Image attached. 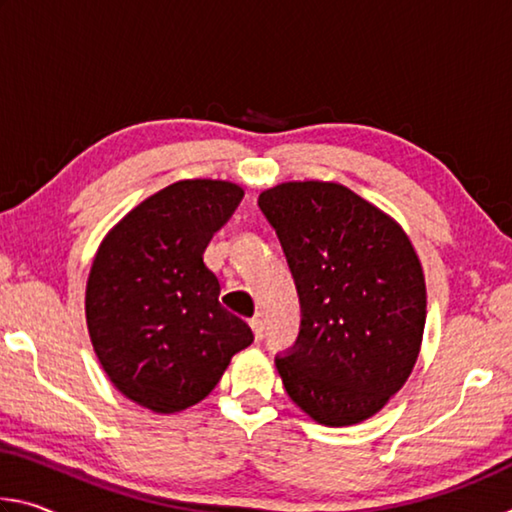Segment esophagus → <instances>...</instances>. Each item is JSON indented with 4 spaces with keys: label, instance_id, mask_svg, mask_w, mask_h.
Returning <instances> with one entry per match:
<instances>
[{
    "label": "esophagus",
    "instance_id": "34e87169",
    "mask_svg": "<svg viewBox=\"0 0 512 512\" xmlns=\"http://www.w3.org/2000/svg\"><path fill=\"white\" fill-rule=\"evenodd\" d=\"M250 329H253L255 341H262V339H264V323H262V318H253V320H250Z\"/></svg>",
    "mask_w": 512,
    "mask_h": 512
}]
</instances>
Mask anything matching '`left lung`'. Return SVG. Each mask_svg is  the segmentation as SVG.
Listing matches in <instances>:
<instances>
[{
    "mask_svg": "<svg viewBox=\"0 0 512 512\" xmlns=\"http://www.w3.org/2000/svg\"><path fill=\"white\" fill-rule=\"evenodd\" d=\"M296 280L302 320L275 359L311 420L350 427L384 409L418 361L427 287L402 225L339 183L293 180L259 194Z\"/></svg>",
    "mask_w": 512,
    "mask_h": 512,
    "instance_id": "left-lung-1",
    "label": "left lung"
}]
</instances>
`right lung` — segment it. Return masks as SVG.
I'll list each match as a JSON object with an SVG mask.
<instances>
[{
  "instance_id": "1",
  "label": "right lung",
  "mask_w": 512,
  "mask_h": 512,
  "mask_svg": "<svg viewBox=\"0 0 512 512\" xmlns=\"http://www.w3.org/2000/svg\"><path fill=\"white\" fill-rule=\"evenodd\" d=\"M241 198L228 180H178L133 207L94 255L85 287L92 348L117 391L153 413L205 400L255 339L221 307V284L203 262Z\"/></svg>"
}]
</instances>
